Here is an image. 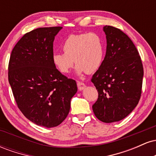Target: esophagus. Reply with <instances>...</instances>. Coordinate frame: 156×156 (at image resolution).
<instances>
[{"label":"esophagus","instance_id":"34e87169","mask_svg":"<svg viewBox=\"0 0 156 156\" xmlns=\"http://www.w3.org/2000/svg\"><path fill=\"white\" fill-rule=\"evenodd\" d=\"M77 85H78V88L79 90H83V89H85L86 87V85L84 84L83 82H80V81H78L77 82Z\"/></svg>","mask_w":156,"mask_h":156}]
</instances>
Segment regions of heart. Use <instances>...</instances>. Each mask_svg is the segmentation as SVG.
<instances>
[{
	"label": "heart",
	"mask_w": 156,
	"mask_h": 156,
	"mask_svg": "<svg viewBox=\"0 0 156 156\" xmlns=\"http://www.w3.org/2000/svg\"><path fill=\"white\" fill-rule=\"evenodd\" d=\"M64 53H53L52 59L60 73L66 74L76 64L78 75L92 73L101 67L104 56L103 40L96 32L71 34L62 44Z\"/></svg>",
	"instance_id": "obj_1"
}]
</instances>
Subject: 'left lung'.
Returning a JSON list of instances; mask_svg holds the SVG:
<instances>
[{
	"mask_svg": "<svg viewBox=\"0 0 156 156\" xmlns=\"http://www.w3.org/2000/svg\"><path fill=\"white\" fill-rule=\"evenodd\" d=\"M106 53L92 82L98 89L92 105L94 115L105 123L124 119L135 108L141 94L144 76L136 48L120 29L105 26Z\"/></svg>",
	"mask_w": 156,
	"mask_h": 156,
	"instance_id": "obj_1",
	"label": "left lung"
}]
</instances>
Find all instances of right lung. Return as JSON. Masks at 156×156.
Here are the masks:
<instances>
[{"label":"right lung","instance_id":"add662e5","mask_svg":"<svg viewBox=\"0 0 156 156\" xmlns=\"http://www.w3.org/2000/svg\"><path fill=\"white\" fill-rule=\"evenodd\" d=\"M62 28L26 33L14 47L9 63V82L19 109L32 122L46 128L66 119L78 90L76 80L62 75L52 59L53 41Z\"/></svg>","mask_w":156,"mask_h":156}]
</instances>
